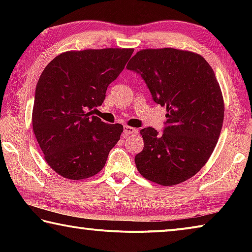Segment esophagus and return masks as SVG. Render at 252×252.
Returning <instances> with one entry per match:
<instances>
[{"mask_svg":"<svg viewBox=\"0 0 252 252\" xmlns=\"http://www.w3.org/2000/svg\"><path fill=\"white\" fill-rule=\"evenodd\" d=\"M123 129H125V135H130V134H132V133H136V132H138V129H135V127H132V126H125V127H123Z\"/></svg>","mask_w":252,"mask_h":252,"instance_id":"esophagus-1","label":"esophagus"}]
</instances>
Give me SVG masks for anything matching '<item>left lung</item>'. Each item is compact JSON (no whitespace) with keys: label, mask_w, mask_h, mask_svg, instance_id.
Returning <instances> with one entry per match:
<instances>
[{"label":"left lung","mask_w":252,"mask_h":252,"mask_svg":"<svg viewBox=\"0 0 252 252\" xmlns=\"http://www.w3.org/2000/svg\"><path fill=\"white\" fill-rule=\"evenodd\" d=\"M126 67L167 108L163 133L140 131L144 147L134 158L136 169L158 185H179L207 163L222 129L224 102L215 72L200 54L172 48L143 49Z\"/></svg>","instance_id":"1"}]
</instances>
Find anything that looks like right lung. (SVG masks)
Listing matches in <instances>:
<instances>
[{"mask_svg": "<svg viewBox=\"0 0 252 252\" xmlns=\"http://www.w3.org/2000/svg\"><path fill=\"white\" fill-rule=\"evenodd\" d=\"M133 49H88L59 54L36 84L32 126L46 163L63 178L99 173L123 126L92 116L109 84L125 69Z\"/></svg>", "mask_w": 252, "mask_h": 252, "instance_id": "add662e5", "label": "right lung"}]
</instances>
